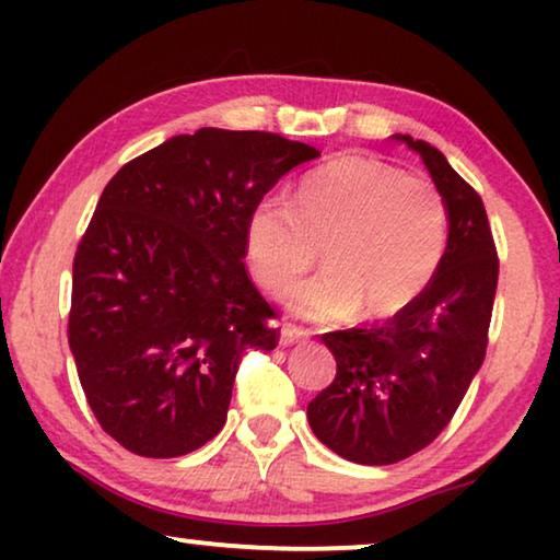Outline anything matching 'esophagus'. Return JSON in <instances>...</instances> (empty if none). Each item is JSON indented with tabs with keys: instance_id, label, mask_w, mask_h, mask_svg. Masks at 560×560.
Instances as JSON below:
<instances>
[{
	"instance_id": "34e87169",
	"label": "esophagus",
	"mask_w": 560,
	"mask_h": 560,
	"mask_svg": "<svg viewBox=\"0 0 560 560\" xmlns=\"http://www.w3.org/2000/svg\"><path fill=\"white\" fill-rule=\"evenodd\" d=\"M305 339H308V331H303L301 326L282 324V328H280V343H282V347H293V343H301Z\"/></svg>"
}]
</instances>
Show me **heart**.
<instances>
[{"instance_id": "1", "label": "heart", "mask_w": 560, "mask_h": 560, "mask_svg": "<svg viewBox=\"0 0 560 560\" xmlns=\"http://www.w3.org/2000/svg\"><path fill=\"white\" fill-rule=\"evenodd\" d=\"M448 244V206L423 175L372 155L331 160L298 188L295 203L262 196L247 219V257L259 285L293 288L318 247L326 272L288 295L308 320L393 318L431 285Z\"/></svg>"}]
</instances>
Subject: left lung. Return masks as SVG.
Wrapping results in <instances>:
<instances>
[{
  "mask_svg": "<svg viewBox=\"0 0 560 560\" xmlns=\"http://www.w3.org/2000/svg\"><path fill=\"white\" fill-rule=\"evenodd\" d=\"M423 158L448 206V244L423 295L382 326L324 334L336 377L308 402L316 439L366 466L418 454L454 418L487 354L497 293L492 229L477 190L441 150L395 135Z\"/></svg>",
  "mask_w": 560,
  "mask_h": 560,
  "instance_id": "8db88e82",
  "label": "left lung"
}]
</instances>
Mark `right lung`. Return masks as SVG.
Wrapping results in <instances>:
<instances>
[{"label": "right lung", "instance_id": "add662e5", "mask_svg": "<svg viewBox=\"0 0 560 560\" xmlns=\"http://www.w3.org/2000/svg\"><path fill=\"white\" fill-rule=\"evenodd\" d=\"M320 152L203 127L106 183L73 259L68 343L98 425L148 458L190 454L226 423L242 354L278 347L249 280L252 206Z\"/></svg>", "mask_w": 560, "mask_h": 560}]
</instances>
